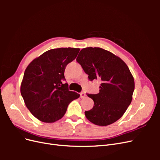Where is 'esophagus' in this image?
Segmentation results:
<instances>
[{
  "label": "esophagus",
  "mask_w": 160,
  "mask_h": 160,
  "mask_svg": "<svg viewBox=\"0 0 160 160\" xmlns=\"http://www.w3.org/2000/svg\"><path fill=\"white\" fill-rule=\"evenodd\" d=\"M85 96H86V95H85V93H84V92H81V93H80L81 98H84Z\"/></svg>",
  "instance_id": "1"
}]
</instances>
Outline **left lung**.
I'll return each mask as SVG.
<instances>
[{
  "label": "left lung",
  "instance_id": "1",
  "mask_svg": "<svg viewBox=\"0 0 160 160\" xmlns=\"http://www.w3.org/2000/svg\"><path fill=\"white\" fill-rule=\"evenodd\" d=\"M76 60L90 81L101 82L99 93H87L94 101L93 108L85 111L87 119L101 126L115 122L132 100L135 83L128 65L119 57L99 47L83 49Z\"/></svg>",
  "mask_w": 160,
  "mask_h": 160
}]
</instances>
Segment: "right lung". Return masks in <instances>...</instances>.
<instances>
[{
	"label": "right lung",
	"mask_w": 160,
	"mask_h": 160,
	"mask_svg": "<svg viewBox=\"0 0 160 160\" xmlns=\"http://www.w3.org/2000/svg\"><path fill=\"white\" fill-rule=\"evenodd\" d=\"M75 48H58L45 52L28 65L21 93L28 109L42 122L61 119L72 101L80 95L69 90L64 72L79 52Z\"/></svg>",
	"instance_id": "add662e5"
}]
</instances>
